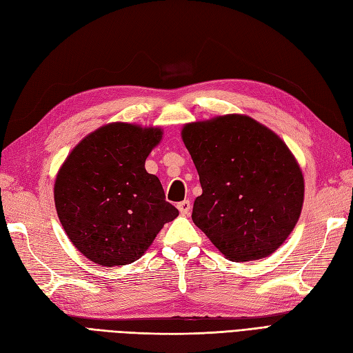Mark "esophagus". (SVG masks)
Returning <instances> with one entry per match:
<instances>
[{
  "label": "esophagus",
  "instance_id": "obj_1",
  "mask_svg": "<svg viewBox=\"0 0 353 353\" xmlns=\"http://www.w3.org/2000/svg\"><path fill=\"white\" fill-rule=\"evenodd\" d=\"M178 209H179L181 215L187 216V215H190V211H192V203H190L188 200H184V202H179L178 203Z\"/></svg>",
  "mask_w": 353,
  "mask_h": 353
}]
</instances>
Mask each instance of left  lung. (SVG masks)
I'll list each match as a JSON object with an SVG mask.
<instances>
[{
    "mask_svg": "<svg viewBox=\"0 0 353 353\" xmlns=\"http://www.w3.org/2000/svg\"><path fill=\"white\" fill-rule=\"evenodd\" d=\"M181 138L202 194L192 220L227 260L272 255L297 224L304 178L279 135L245 114L185 123Z\"/></svg>",
    "mask_w": 353,
    "mask_h": 353,
    "instance_id": "1",
    "label": "left lung"
}]
</instances>
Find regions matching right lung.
Instances as JSON below:
<instances>
[{
  "label": "right lung",
  "mask_w": 353,
  "mask_h": 353,
  "mask_svg": "<svg viewBox=\"0 0 353 353\" xmlns=\"http://www.w3.org/2000/svg\"><path fill=\"white\" fill-rule=\"evenodd\" d=\"M160 128L114 121L84 137L54 179V206L72 245L94 264L114 268L141 259L159 232L178 216L148 154Z\"/></svg>",
  "instance_id": "obj_1"
}]
</instances>
